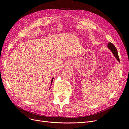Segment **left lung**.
Returning a JSON list of instances; mask_svg holds the SVG:
<instances>
[{
	"label": "left lung",
	"mask_w": 129,
	"mask_h": 129,
	"mask_svg": "<svg viewBox=\"0 0 129 129\" xmlns=\"http://www.w3.org/2000/svg\"><path fill=\"white\" fill-rule=\"evenodd\" d=\"M108 48L111 50V52H112V53L114 54V55L115 56V57L116 58V59L119 62L120 61H119V56H118L117 50L116 47L111 42L108 43Z\"/></svg>",
	"instance_id": "left-lung-1"
}]
</instances>
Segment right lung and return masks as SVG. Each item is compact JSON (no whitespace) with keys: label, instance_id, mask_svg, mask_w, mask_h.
Segmentation results:
<instances>
[{"label":"right lung","instance_id":"add662e5","mask_svg":"<svg viewBox=\"0 0 129 129\" xmlns=\"http://www.w3.org/2000/svg\"><path fill=\"white\" fill-rule=\"evenodd\" d=\"M53 79H54V77H53V79H52V82H51V84H52V82H53Z\"/></svg>","mask_w":129,"mask_h":129}]
</instances>
